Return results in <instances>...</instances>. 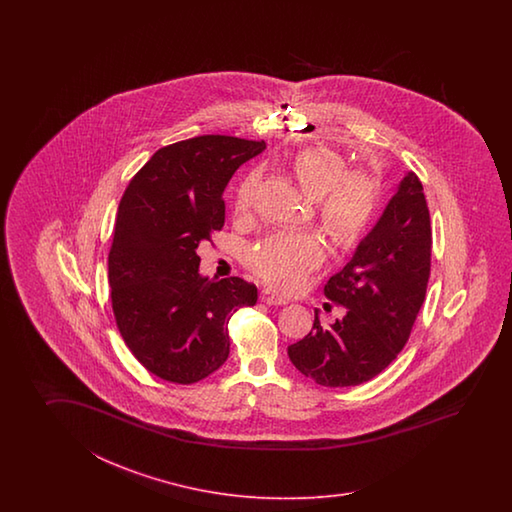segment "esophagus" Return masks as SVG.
I'll return each mask as SVG.
<instances>
[{
  "instance_id": "1",
  "label": "esophagus",
  "mask_w": 512,
  "mask_h": 512,
  "mask_svg": "<svg viewBox=\"0 0 512 512\" xmlns=\"http://www.w3.org/2000/svg\"><path fill=\"white\" fill-rule=\"evenodd\" d=\"M261 302L267 305H285L287 300L278 296V294L272 293L271 289H263L260 293Z\"/></svg>"
}]
</instances>
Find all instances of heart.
<instances>
[{"label":"heart","instance_id":"1","mask_svg":"<svg viewBox=\"0 0 512 512\" xmlns=\"http://www.w3.org/2000/svg\"><path fill=\"white\" fill-rule=\"evenodd\" d=\"M294 175L307 196L316 201L320 227L340 247L359 240L375 212L379 186L366 172H346L337 152L315 146L294 157ZM256 196V177L249 175L236 194V210L247 212ZM324 260V245L315 232L287 230L272 236L252 258V271L272 289L296 291L309 272Z\"/></svg>","mask_w":512,"mask_h":512}]
</instances>
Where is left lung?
Instances as JSON below:
<instances>
[{
  "label": "left lung",
  "instance_id": "obj_1",
  "mask_svg": "<svg viewBox=\"0 0 512 512\" xmlns=\"http://www.w3.org/2000/svg\"><path fill=\"white\" fill-rule=\"evenodd\" d=\"M432 229L423 185L406 172L373 229L324 294L344 307L333 324L315 311L313 329L287 348L294 368L329 388L357 386L390 366L425 302Z\"/></svg>",
  "mask_w": 512,
  "mask_h": 512
}]
</instances>
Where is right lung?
<instances>
[{
	"mask_svg": "<svg viewBox=\"0 0 512 512\" xmlns=\"http://www.w3.org/2000/svg\"><path fill=\"white\" fill-rule=\"evenodd\" d=\"M263 141L201 135L153 153L120 199L109 285L120 335L153 375L177 384L227 360V324L258 289L238 276L199 272L197 247L225 223L223 192Z\"/></svg>",
	"mask_w": 512,
	"mask_h": 512,
	"instance_id": "obj_1",
	"label": "right lung"
}]
</instances>
